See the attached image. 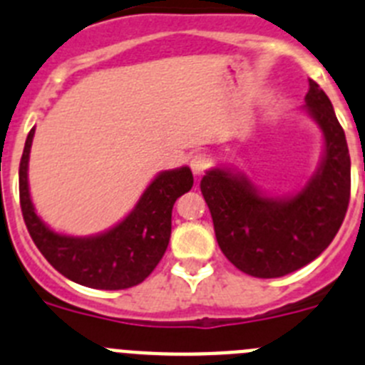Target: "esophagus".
I'll use <instances>...</instances> for the list:
<instances>
[{
    "label": "esophagus",
    "mask_w": 365,
    "mask_h": 365,
    "mask_svg": "<svg viewBox=\"0 0 365 365\" xmlns=\"http://www.w3.org/2000/svg\"><path fill=\"white\" fill-rule=\"evenodd\" d=\"M209 167H211V158H209V154L196 153L195 156L190 158V169H192V175L195 176H202Z\"/></svg>",
    "instance_id": "esophagus-1"
}]
</instances>
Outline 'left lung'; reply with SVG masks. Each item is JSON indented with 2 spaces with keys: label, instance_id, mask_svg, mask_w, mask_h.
<instances>
[{
  "label": "left lung",
  "instance_id": "1",
  "mask_svg": "<svg viewBox=\"0 0 365 365\" xmlns=\"http://www.w3.org/2000/svg\"><path fill=\"white\" fill-rule=\"evenodd\" d=\"M304 110L322 129L324 154L298 192L267 196L231 167L207 170L200 182L220 249L251 277L278 278L313 262L333 242L349 205L346 134L327 94L313 80Z\"/></svg>",
  "mask_w": 365,
  "mask_h": 365
}]
</instances>
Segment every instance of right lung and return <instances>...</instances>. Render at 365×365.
<instances>
[{
    "instance_id": "1",
    "label": "right lung",
    "mask_w": 365,
    "mask_h": 365,
    "mask_svg": "<svg viewBox=\"0 0 365 365\" xmlns=\"http://www.w3.org/2000/svg\"><path fill=\"white\" fill-rule=\"evenodd\" d=\"M34 130L29 133L19 162V203L41 255L56 271L85 287L116 291L142 284L169 245L173 205L195 182L189 167L158 173L133 211L114 227L93 236L61 235L39 218L31 200L29 158Z\"/></svg>"
}]
</instances>
